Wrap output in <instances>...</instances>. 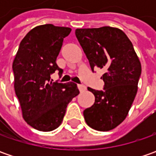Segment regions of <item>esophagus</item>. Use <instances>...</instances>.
<instances>
[{"instance_id":"esophagus-1","label":"esophagus","mask_w":156,"mask_h":156,"mask_svg":"<svg viewBox=\"0 0 156 156\" xmlns=\"http://www.w3.org/2000/svg\"><path fill=\"white\" fill-rule=\"evenodd\" d=\"M78 88H79V90H80L81 92H83V91L86 90V87H85L84 85H81V84H79V85H78Z\"/></svg>"}]
</instances>
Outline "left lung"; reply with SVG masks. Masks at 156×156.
<instances>
[{
	"label": "left lung",
	"mask_w": 156,
	"mask_h": 156,
	"mask_svg": "<svg viewBox=\"0 0 156 156\" xmlns=\"http://www.w3.org/2000/svg\"><path fill=\"white\" fill-rule=\"evenodd\" d=\"M75 35L90 68L103 69L104 90L87 87L94 103L83 111L92 129L109 131L122 122L135 100L141 65L132 42L122 30L111 27L77 28Z\"/></svg>",
	"instance_id": "left-lung-1"
}]
</instances>
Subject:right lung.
<instances>
[{"label":"right lung","mask_w":156,"mask_h":156,"mask_svg":"<svg viewBox=\"0 0 156 156\" xmlns=\"http://www.w3.org/2000/svg\"><path fill=\"white\" fill-rule=\"evenodd\" d=\"M70 32L69 27L52 24L34 27L21 41L13 62L15 91L23 119L40 131L57 129L68 104L80 93L74 82H52L50 79L57 70L62 75L56 58Z\"/></svg>","instance_id":"right-lung-1"}]
</instances>
